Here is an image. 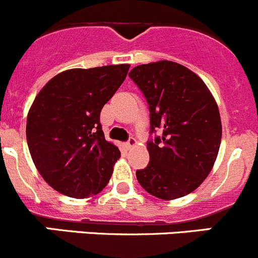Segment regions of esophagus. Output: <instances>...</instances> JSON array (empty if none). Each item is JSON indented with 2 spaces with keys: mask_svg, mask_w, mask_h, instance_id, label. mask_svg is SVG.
I'll return each instance as SVG.
<instances>
[{
  "mask_svg": "<svg viewBox=\"0 0 258 258\" xmlns=\"http://www.w3.org/2000/svg\"><path fill=\"white\" fill-rule=\"evenodd\" d=\"M135 144H137V140H135L134 138H129L128 142L125 143V148H126V149H130V148L134 147Z\"/></svg>",
  "mask_w": 258,
  "mask_h": 258,
  "instance_id": "34e87169",
  "label": "esophagus"
}]
</instances>
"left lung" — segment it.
<instances>
[{
    "label": "left lung",
    "mask_w": 258,
    "mask_h": 258,
    "mask_svg": "<svg viewBox=\"0 0 258 258\" xmlns=\"http://www.w3.org/2000/svg\"><path fill=\"white\" fill-rule=\"evenodd\" d=\"M129 78L144 95L150 118V160L137 170L138 182L160 200L189 195L210 174L221 145L212 94L193 71L173 61L135 66Z\"/></svg>",
    "instance_id": "obj_1"
}]
</instances>
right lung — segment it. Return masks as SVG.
Instances as JSON below:
<instances>
[{"mask_svg":"<svg viewBox=\"0 0 258 258\" xmlns=\"http://www.w3.org/2000/svg\"><path fill=\"white\" fill-rule=\"evenodd\" d=\"M128 70L123 63L63 71L35 99L27 115V145L40 174L57 192L88 198L108 184L120 152L105 140L100 113Z\"/></svg>","mask_w":258,"mask_h":258,"instance_id":"right-lung-1","label":"right lung"}]
</instances>
